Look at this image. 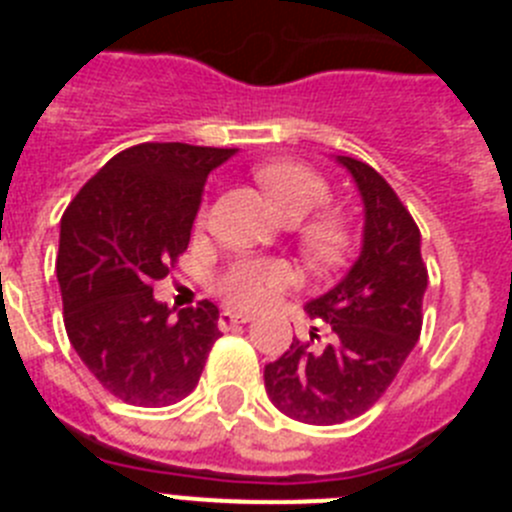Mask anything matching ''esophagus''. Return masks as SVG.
I'll use <instances>...</instances> for the list:
<instances>
[{
  "label": "esophagus",
  "mask_w": 512,
  "mask_h": 512,
  "mask_svg": "<svg viewBox=\"0 0 512 512\" xmlns=\"http://www.w3.org/2000/svg\"><path fill=\"white\" fill-rule=\"evenodd\" d=\"M253 315H248V312H233V310H223L220 312V318H217V325L223 330L233 328V325H243V323H251Z\"/></svg>",
  "instance_id": "34e87169"
}]
</instances>
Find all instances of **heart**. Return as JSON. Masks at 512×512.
<instances>
[{
	"label": "heart",
	"instance_id": "1",
	"mask_svg": "<svg viewBox=\"0 0 512 512\" xmlns=\"http://www.w3.org/2000/svg\"><path fill=\"white\" fill-rule=\"evenodd\" d=\"M256 179L277 210L289 223H300L307 215L323 207L330 197L328 182L315 169L297 161H269L256 169ZM302 251L315 261H338L351 243L346 217L336 210H323L312 215L300 230ZM289 282V271L274 261L241 259L228 269L220 282V292L230 305L259 307L277 295Z\"/></svg>",
	"mask_w": 512,
	"mask_h": 512
}]
</instances>
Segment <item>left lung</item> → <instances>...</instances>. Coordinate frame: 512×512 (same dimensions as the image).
Returning <instances> with one entry per match:
<instances>
[{
    "mask_svg": "<svg viewBox=\"0 0 512 512\" xmlns=\"http://www.w3.org/2000/svg\"><path fill=\"white\" fill-rule=\"evenodd\" d=\"M336 164L351 174L364 205L359 259L336 287L305 305L310 318L330 325V341H292L264 369L269 400L310 425L356 418L384 395L418 343L428 289L420 230L400 197L364 161L336 156Z\"/></svg>",
    "mask_w": 512,
    "mask_h": 512,
    "instance_id": "left-lung-1",
    "label": "left lung"
}]
</instances>
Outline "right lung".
Wrapping results in <instances>:
<instances>
[{
	"instance_id": "1",
	"label": "right lung",
	"mask_w": 512,
	"mask_h": 512,
	"mask_svg": "<svg viewBox=\"0 0 512 512\" xmlns=\"http://www.w3.org/2000/svg\"><path fill=\"white\" fill-rule=\"evenodd\" d=\"M238 148L140 143L112 156L61 217L56 277L66 333L104 390L140 408L197 387L220 338L217 305L171 318L153 282L187 251L207 176Z\"/></svg>"
}]
</instances>
